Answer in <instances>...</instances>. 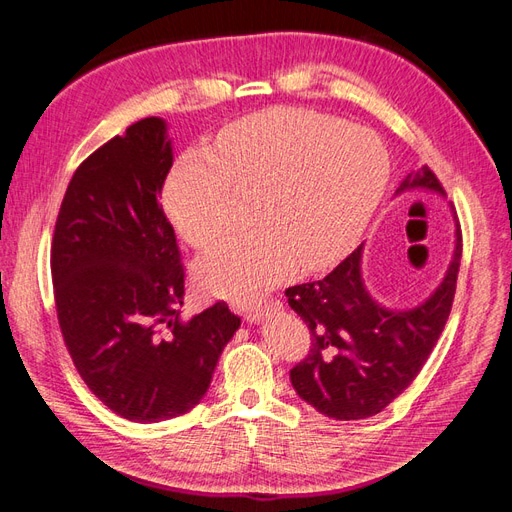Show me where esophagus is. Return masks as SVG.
<instances>
[{
    "mask_svg": "<svg viewBox=\"0 0 512 512\" xmlns=\"http://www.w3.org/2000/svg\"><path fill=\"white\" fill-rule=\"evenodd\" d=\"M277 309H280V301H273V299H271V301H265V305H258V307L247 309V312H245V320H247V322H260L265 316L277 312Z\"/></svg>",
    "mask_w": 512,
    "mask_h": 512,
    "instance_id": "esophagus-1",
    "label": "esophagus"
}]
</instances>
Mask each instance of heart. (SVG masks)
Here are the masks:
<instances>
[{
    "label": "heart",
    "mask_w": 512,
    "mask_h": 512,
    "mask_svg": "<svg viewBox=\"0 0 512 512\" xmlns=\"http://www.w3.org/2000/svg\"><path fill=\"white\" fill-rule=\"evenodd\" d=\"M389 175V151L371 130L277 106L230 123L209 149L185 153L166 181L164 209L185 241L207 247L230 228L232 188L256 194V228L196 262L207 294L250 303L297 267L342 260L374 218Z\"/></svg>",
    "instance_id": "heart-1"
}]
</instances>
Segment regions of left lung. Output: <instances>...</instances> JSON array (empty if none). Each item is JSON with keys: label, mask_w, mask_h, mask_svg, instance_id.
Masks as SVG:
<instances>
[{"label": "left lung", "mask_w": 512, "mask_h": 512, "mask_svg": "<svg viewBox=\"0 0 512 512\" xmlns=\"http://www.w3.org/2000/svg\"><path fill=\"white\" fill-rule=\"evenodd\" d=\"M427 190L444 196L429 166L406 175L395 194ZM455 250L438 288L408 309L378 303L363 282V245L318 282L286 290L288 305L312 333V348L290 369L297 395L335 421H359L382 412L423 369L451 314L461 262Z\"/></svg>", "instance_id": "left-lung-1"}]
</instances>
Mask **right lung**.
<instances>
[{"label":"right lung","mask_w":512,"mask_h":512,"mask_svg":"<svg viewBox=\"0 0 512 512\" xmlns=\"http://www.w3.org/2000/svg\"><path fill=\"white\" fill-rule=\"evenodd\" d=\"M170 166L166 121L132 123L76 168L51 245L74 367L106 408L134 423L190 412L241 327L224 301L181 318V254L158 203Z\"/></svg>","instance_id":"add662e5"}]
</instances>
